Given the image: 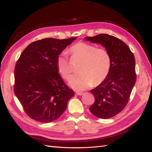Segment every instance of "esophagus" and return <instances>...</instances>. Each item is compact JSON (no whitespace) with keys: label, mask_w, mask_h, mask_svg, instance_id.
<instances>
[{"label":"esophagus","mask_w":152,"mask_h":152,"mask_svg":"<svg viewBox=\"0 0 152 152\" xmlns=\"http://www.w3.org/2000/svg\"><path fill=\"white\" fill-rule=\"evenodd\" d=\"M76 94H77V95H79V96H81V95H82V94H84V93H82V92L77 91V92H76Z\"/></svg>","instance_id":"esophagus-1"}]
</instances>
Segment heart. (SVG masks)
Here are the masks:
<instances>
[{
  "mask_svg": "<svg viewBox=\"0 0 152 152\" xmlns=\"http://www.w3.org/2000/svg\"><path fill=\"white\" fill-rule=\"evenodd\" d=\"M72 59L80 61L78 68L79 73L71 76L68 84L76 90H84L93 86H98L107 79L112 66V59L108 50L96 45L80 42L69 49ZM56 67L64 79H68L72 68L67 56L61 54L56 59Z\"/></svg>",
  "mask_w": 152,
  "mask_h": 152,
  "instance_id": "1",
  "label": "heart"
}]
</instances>
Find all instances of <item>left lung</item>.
Here are the masks:
<instances>
[{"mask_svg":"<svg viewBox=\"0 0 152 152\" xmlns=\"http://www.w3.org/2000/svg\"><path fill=\"white\" fill-rule=\"evenodd\" d=\"M85 39L102 45L112 59L107 79L90 91L94 96L95 102L89 110L101 118L113 117L125 108L136 83L134 56L126 44L112 35L102 34L86 37Z\"/></svg>","mask_w":152,"mask_h":152,"instance_id":"left-lung-1","label":"left lung"}]
</instances>
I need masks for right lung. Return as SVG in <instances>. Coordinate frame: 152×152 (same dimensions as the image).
<instances>
[{
	"instance_id": "add662e5",
	"label": "right lung",
	"mask_w": 152,
	"mask_h": 152,
	"mask_svg": "<svg viewBox=\"0 0 152 152\" xmlns=\"http://www.w3.org/2000/svg\"><path fill=\"white\" fill-rule=\"evenodd\" d=\"M76 39L37 40L21 53L15 70V94L32 119L44 123L56 120L75 95L59 74L56 59Z\"/></svg>"
}]
</instances>
